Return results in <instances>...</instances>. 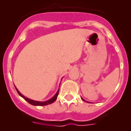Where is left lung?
Wrapping results in <instances>:
<instances>
[{
  "instance_id": "1",
  "label": "left lung",
  "mask_w": 131,
  "mask_h": 131,
  "mask_svg": "<svg viewBox=\"0 0 131 131\" xmlns=\"http://www.w3.org/2000/svg\"><path fill=\"white\" fill-rule=\"evenodd\" d=\"M82 99H83V98H82ZM83 100H84V101H85V100H84V99H83Z\"/></svg>"
}]
</instances>
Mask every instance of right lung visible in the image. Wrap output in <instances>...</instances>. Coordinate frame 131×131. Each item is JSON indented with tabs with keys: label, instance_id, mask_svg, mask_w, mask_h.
I'll return each instance as SVG.
<instances>
[{
	"label": "right lung",
	"instance_id": "1",
	"mask_svg": "<svg viewBox=\"0 0 131 131\" xmlns=\"http://www.w3.org/2000/svg\"><path fill=\"white\" fill-rule=\"evenodd\" d=\"M16 91H17V92H18V94H19L20 96L22 97L24 99H25V100H26L27 102L28 103H29L30 104L33 105V106H47V105H48V104H52V103L54 102V101H55L56 99H57V97L58 96V93H59V90L57 91V92L56 93L55 95L54 96L52 97V98H51V99H50V100H47V101H45V102H39V101H35V100H31V99H29V98H26V97L24 96V95H22L20 93V92H19V91H18V89H17V88L16 87Z\"/></svg>",
	"mask_w": 131,
	"mask_h": 131
}]
</instances>
